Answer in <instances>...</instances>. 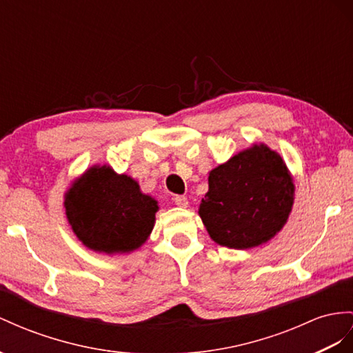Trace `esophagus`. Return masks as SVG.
I'll use <instances>...</instances> for the list:
<instances>
[{
	"mask_svg": "<svg viewBox=\"0 0 353 353\" xmlns=\"http://www.w3.org/2000/svg\"><path fill=\"white\" fill-rule=\"evenodd\" d=\"M173 201H174V204L179 205V207H186V205H188V198L183 196V195H176V196L173 198Z\"/></svg>",
	"mask_w": 353,
	"mask_h": 353,
	"instance_id": "34e87169",
	"label": "esophagus"
}]
</instances>
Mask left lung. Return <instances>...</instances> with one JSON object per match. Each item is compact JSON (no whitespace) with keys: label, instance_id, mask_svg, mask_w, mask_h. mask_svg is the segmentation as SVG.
<instances>
[{"label":"left lung","instance_id":"left-lung-1","mask_svg":"<svg viewBox=\"0 0 353 353\" xmlns=\"http://www.w3.org/2000/svg\"><path fill=\"white\" fill-rule=\"evenodd\" d=\"M292 203L294 183L285 162L259 144L210 171L200 216L218 245L250 249L282 230Z\"/></svg>","mask_w":353,"mask_h":353}]
</instances>
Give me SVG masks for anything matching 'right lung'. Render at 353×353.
<instances>
[{"label":"right lung","instance_id":"obj_1","mask_svg":"<svg viewBox=\"0 0 353 353\" xmlns=\"http://www.w3.org/2000/svg\"><path fill=\"white\" fill-rule=\"evenodd\" d=\"M68 222L85 246L95 252H131L148 240L158 203L131 177L110 167H94L65 196Z\"/></svg>","mask_w":353,"mask_h":353}]
</instances>
